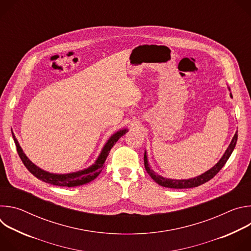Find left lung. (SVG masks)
I'll list each match as a JSON object with an SVG mask.
<instances>
[{
    "mask_svg": "<svg viewBox=\"0 0 251 251\" xmlns=\"http://www.w3.org/2000/svg\"><path fill=\"white\" fill-rule=\"evenodd\" d=\"M228 90L230 91V88L228 87ZM230 97L232 98V95L230 93ZM236 141H237V132H235L230 144L228 146V148L226 149V151L225 152L224 156L222 157V159L214 165L211 169H209L208 171H206L205 173L192 177V178H188V180H173V178H167L164 177L162 176L157 175L153 170L150 169L149 167V163H148V158H147V154L145 151V155H144V165H145V169L147 171V173L150 175V176L153 178V180L159 184L162 187L165 188H171V189H189V188H195V187H199L206 182H208L209 180L216 176L221 169L226 165V161L229 159L232 151L234 150V147L236 145Z\"/></svg>",
    "mask_w": 251,
    "mask_h": 251,
    "instance_id": "left-lung-1",
    "label": "left lung"
}]
</instances>
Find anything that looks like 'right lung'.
Instances as JSON below:
<instances>
[{
  "label": "right lung",
  "instance_id": "right-lung-1",
  "mask_svg": "<svg viewBox=\"0 0 251 251\" xmlns=\"http://www.w3.org/2000/svg\"><path fill=\"white\" fill-rule=\"evenodd\" d=\"M128 132L127 129H122L117 131L115 134H113L109 140L106 142V144L104 145L100 155L98 156L97 160L95 161V163L90 166L87 169H84L82 171H78V172H75V173H70V174H52V173H49L47 171L42 170L41 168H39L38 166H35L23 152L19 142L17 140V138L15 137L14 133L13 134V138L15 141V144L17 147V151L18 154L21 158V160L23 161L24 165L25 166V168L35 176L38 177L39 180L46 182L48 184L53 185V186H58V187H77V186H82L85 185L91 181H93L94 178L101 173L102 169H103V165L107 159V156L109 155V152L111 150V148L116 144V142L126 133Z\"/></svg>",
  "mask_w": 251,
  "mask_h": 251
}]
</instances>
